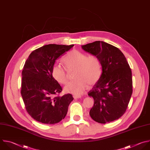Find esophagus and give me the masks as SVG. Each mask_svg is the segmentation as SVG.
Wrapping results in <instances>:
<instances>
[{
    "label": "esophagus",
    "instance_id": "1",
    "mask_svg": "<svg viewBox=\"0 0 150 150\" xmlns=\"http://www.w3.org/2000/svg\"><path fill=\"white\" fill-rule=\"evenodd\" d=\"M73 97L74 99H78V98H79L81 97V95H73Z\"/></svg>",
    "mask_w": 150,
    "mask_h": 150
}]
</instances>
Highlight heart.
<instances>
[{"mask_svg": "<svg viewBox=\"0 0 150 150\" xmlns=\"http://www.w3.org/2000/svg\"><path fill=\"white\" fill-rule=\"evenodd\" d=\"M62 62L67 69L55 64L52 67V75L58 83L65 85L69 79L68 71L76 70L75 78L76 79L68 83L64 88L68 93L81 95L88 85H95L101 76L102 64L96 55H88L77 50H72L63 58Z\"/></svg>", "mask_w": 150, "mask_h": 150, "instance_id": "heart-1", "label": "heart"}]
</instances>
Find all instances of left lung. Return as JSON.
Returning <instances> with one entry per match:
<instances>
[{
	"mask_svg": "<svg viewBox=\"0 0 150 150\" xmlns=\"http://www.w3.org/2000/svg\"><path fill=\"white\" fill-rule=\"evenodd\" d=\"M82 47L96 55L102 64L101 76L88 93L94 100L91 117L101 124L119 119L126 111L132 93V72L126 58L118 47L103 41Z\"/></svg>",
	"mask_w": 150,
	"mask_h": 150,
	"instance_id": "8db88e82",
	"label": "left lung"
}]
</instances>
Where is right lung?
I'll list each match as a JSON object with an SVG mask.
<instances>
[{
	"label": "right lung",
	"mask_w": 150,
	"mask_h": 150,
	"mask_svg": "<svg viewBox=\"0 0 150 150\" xmlns=\"http://www.w3.org/2000/svg\"><path fill=\"white\" fill-rule=\"evenodd\" d=\"M74 46L44 45L33 51L25 62L21 93L26 111L39 122L58 123L65 117L73 101L71 93L59 96L62 88L53 78L52 69L55 61Z\"/></svg>",
	"instance_id": "right-lung-1"
}]
</instances>
